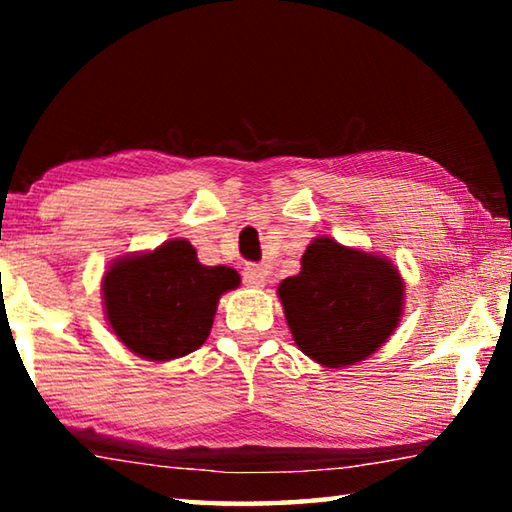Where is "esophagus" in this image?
<instances>
[{"mask_svg": "<svg viewBox=\"0 0 512 512\" xmlns=\"http://www.w3.org/2000/svg\"><path fill=\"white\" fill-rule=\"evenodd\" d=\"M266 277H268V271H266L264 266H259V264H248V266L244 268V282L248 284V287H253V289L264 287V284H266Z\"/></svg>", "mask_w": 512, "mask_h": 512, "instance_id": "34e87169", "label": "esophagus"}]
</instances>
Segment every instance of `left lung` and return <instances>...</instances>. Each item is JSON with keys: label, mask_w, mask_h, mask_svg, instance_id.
Instances as JSON below:
<instances>
[{"label": "left lung", "mask_w": 512, "mask_h": 512, "mask_svg": "<svg viewBox=\"0 0 512 512\" xmlns=\"http://www.w3.org/2000/svg\"><path fill=\"white\" fill-rule=\"evenodd\" d=\"M277 293L298 348L327 368H341L366 359L391 336L404 282L388 259L318 237L302 255V271Z\"/></svg>", "instance_id": "obj_1"}]
</instances>
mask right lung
I'll return each instance as SVG.
<instances>
[{"label": "right lung", "instance_id": "1", "mask_svg": "<svg viewBox=\"0 0 512 512\" xmlns=\"http://www.w3.org/2000/svg\"><path fill=\"white\" fill-rule=\"evenodd\" d=\"M235 287V268L203 266L189 241L171 239L153 253L112 264L103 277V300L112 332L128 350L169 361L201 348L216 302Z\"/></svg>", "mask_w": 512, "mask_h": 512}]
</instances>
